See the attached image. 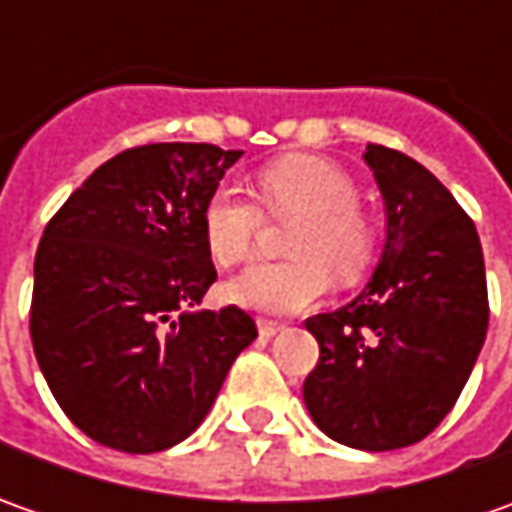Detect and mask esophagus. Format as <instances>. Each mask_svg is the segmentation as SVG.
Masks as SVG:
<instances>
[{
    "mask_svg": "<svg viewBox=\"0 0 512 512\" xmlns=\"http://www.w3.org/2000/svg\"><path fill=\"white\" fill-rule=\"evenodd\" d=\"M256 325H259V336H262V339H273L276 333H282V330H285L282 322H270V319H259Z\"/></svg>",
    "mask_w": 512,
    "mask_h": 512,
    "instance_id": "1",
    "label": "esophagus"
}]
</instances>
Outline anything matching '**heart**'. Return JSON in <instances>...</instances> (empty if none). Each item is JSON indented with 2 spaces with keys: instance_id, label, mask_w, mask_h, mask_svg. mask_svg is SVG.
Instances as JSON below:
<instances>
[{
  "instance_id": "b5f03b06",
  "label": "heart",
  "mask_w": 512,
  "mask_h": 512,
  "mask_svg": "<svg viewBox=\"0 0 512 512\" xmlns=\"http://www.w3.org/2000/svg\"><path fill=\"white\" fill-rule=\"evenodd\" d=\"M256 196L276 216H296L287 230L282 262H259L227 282L242 307L296 313L313 307L330 287V273L353 282L373 253V225L362 213L353 176L322 156H285L256 173ZM262 213L236 187L210 193L202 233L219 265H239L253 250Z\"/></svg>"
}]
</instances>
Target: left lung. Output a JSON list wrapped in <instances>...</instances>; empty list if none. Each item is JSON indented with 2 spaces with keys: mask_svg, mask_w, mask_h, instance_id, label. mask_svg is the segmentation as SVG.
Returning a JSON list of instances; mask_svg holds the SVG:
<instances>
[{
  "mask_svg": "<svg viewBox=\"0 0 512 512\" xmlns=\"http://www.w3.org/2000/svg\"><path fill=\"white\" fill-rule=\"evenodd\" d=\"M384 199V245L370 282L310 316L319 364L305 379L316 427L356 450L422 442L450 413L487 336L476 225L450 190L399 150L367 145Z\"/></svg>",
  "mask_w": 512,
  "mask_h": 512,
  "instance_id": "left-lung-1",
  "label": "left lung"
}]
</instances>
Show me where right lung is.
<instances>
[{"label":"right lung","mask_w":512,"mask_h":512,"mask_svg":"<svg viewBox=\"0 0 512 512\" xmlns=\"http://www.w3.org/2000/svg\"><path fill=\"white\" fill-rule=\"evenodd\" d=\"M242 150L159 142L70 193L33 262L30 339L53 399L93 442L159 453L205 422L256 322L196 310L216 267L202 210Z\"/></svg>","instance_id":"obj_1"}]
</instances>
